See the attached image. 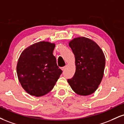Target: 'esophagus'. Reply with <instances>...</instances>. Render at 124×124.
I'll list each match as a JSON object with an SVG mask.
<instances>
[{
  "instance_id": "34e87169",
  "label": "esophagus",
  "mask_w": 124,
  "mask_h": 124,
  "mask_svg": "<svg viewBox=\"0 0 124 124\" xmlns=\"http://www.w3.org/2000/svg\"><path fill=\"white\" fill-rule=\"evenodd\" d=\"M66 66H64V67H63V68H61V69H62V71H64L65 69H66Z\"/></svg>"
}]
</instances>
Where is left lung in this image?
<instances>
[{"instance_id":"1","label":"left lung","mask_w":124,"mask_h":124,"mask_svg":"<svg viewBox=\"0 0 124 124\" xmlns=\"http://www.w3.org/2000/svg\"><path fill=\"white\" fill-rule=\"evenodd\" d=\"M75 57L76 71L68 82L73 91L82 96L89 95L98 89L104 75L106 59L96 43L85 37L69 42Z\"/></svg>"}]
</instances>
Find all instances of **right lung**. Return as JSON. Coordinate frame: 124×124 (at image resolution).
Instances as JSON below:
<instances>
[{
    "instance_id": "right-lung-1",
    "label": "right lung",
    "mask_w": 124,
    "mask_h": 124,
    "mask_svg": "<svg viewBox=\"0 0 124 124\" xmlns=\"http://www.w3.org/2000/svg\"><path fill=\"white\" fill-rule=\"evenodd\" d=\"M55 44L41 41L25 49L18 61L17 73L23 89L39 97L50 92L62 73L53 55Z\"/></svg>"
}]
</instances>
